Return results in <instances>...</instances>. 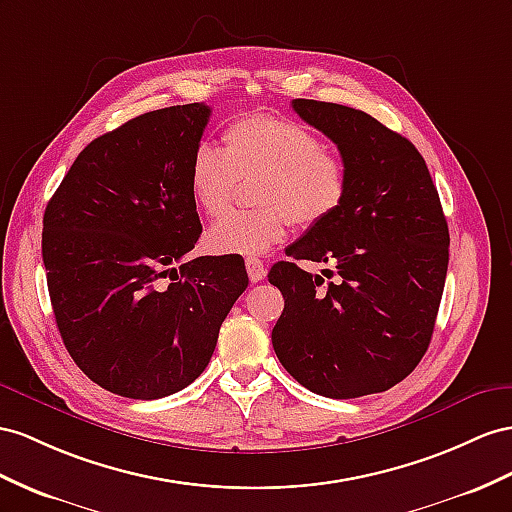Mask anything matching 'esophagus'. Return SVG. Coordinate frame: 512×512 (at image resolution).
<instances>
[{
  "label": "esophagus",
  "instance_id": "1",
  "mask_svg": "<svg viewBox=\"0 0 512 512\" xmlns=\"http://www.w3.org/2000/svg\"><path fill=\"white\" fill-rule=\"evenodd\" d=\"M246 272H248V279H251V283H259L261 279L266 277L264 261L255 259V257H248V259H246Z\"/></svg>",
  "mask_w": 512,
  "mask_h": 512
}]
</instances>
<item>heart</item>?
Listing matches in <instances>:
<instances>
[{"instance_id": "b5f03b06", "label": "heart", "mask_w": 512, "mask_h": 512, "mask_svg": "<svg viewBox=\"0 0 512 512\" xmlns=\"http://www.w3.org/2000/svg\"><path fill=\"white\" fill-rule=\"evenodd\" d=\"M259 177L257 209L216 220L205 244L216 255H261L279 244L290 220L313 229L342 209L350 175L337 153L311 129L272 114H248L222 131V149L201 144L188 166L194 205L207 216L225 214L240 179Z\"/></svg>"}]
</instances>
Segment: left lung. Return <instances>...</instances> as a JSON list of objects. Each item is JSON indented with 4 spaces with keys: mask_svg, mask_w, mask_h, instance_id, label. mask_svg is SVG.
I'll use <instances>...</instances> for the list:
<instances>
[{
    "mask_svg": "<svg viewBox=\"0 0 512 512\" xmlns=\"http://www.w3.org/2000/svg\"><path fill=\"white\" fill-rule=\"evenodd\" d=\"M292 108L337 144L350 186L342 209L268 272L285 300L272 346L283 368L318 396L381 393L428 350L448 274V222L413 142L339 103L294 99ZM296 258L331 263L338 279L324 286Z\"/></svg>",
    "mask_w": 512,
    "mask_h": 512,
    "instance_id": "1",
    "label": "left lung"
}]
</instances>
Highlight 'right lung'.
<instances>
[{"instance_id": "obj_1", "label": "right lung", "mask_w": 512, "mask_h": 512, "mask_svg": "<svg viewBox=\"0 0 512 512\" xmlns=\"http://www.w3.org/2000/svg\"><path fill=\"white\" fill-rule=\"evenodd\" d=\"M209 114L205 103L153 110L95 138L45 209L62 342L90 381L123 398H164L199 378L248 285L235 257L183 264L203 231L188 166Z\"/></svg>"}]
</instances>
